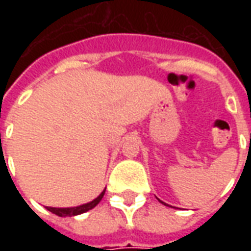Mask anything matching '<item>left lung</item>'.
Listing matches in <instances>:
<instances>
[{
	"mask_svg": "<svg viewBox=\"0 0 251 251\" xmlns=\"http://www.w3.org/2000/svg\"><path fill=\"white\" fill-rule=\"evenodd\" d=\"M161 203H163V201H161ZM164 204H165V203H164Z\"/></svg>",
	"mask_w": 251,
	"mask_h": 251,
	"instance_id": "obj_1",
	"label": "left lung"
}]
</instances>
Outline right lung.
Segmentation results:
<instances>
[{
  "label": "right lung",
  "instance_id": "1",
  "mask_svg": "<svg viewBox=\"0 0 251 251\" xmlns=\"http://www.w3.org/2000/svg\"><path fill=\"white\" fill-rule=\"evenodd\" d=\"M104 191L106 188L100 192L98 198H95L93 201H90V203H86V204H82V205H77V207H68V208H56V207H47V210L51 211L52 214H55V215H59V216H75V215H80L83 212H87L88 210H91L94 208L95 205L98 204L99 201L102 200L104 195Z\"/></svg>",
  "mask_w": 251,
  "mask_h": 251
}]
</instances>
